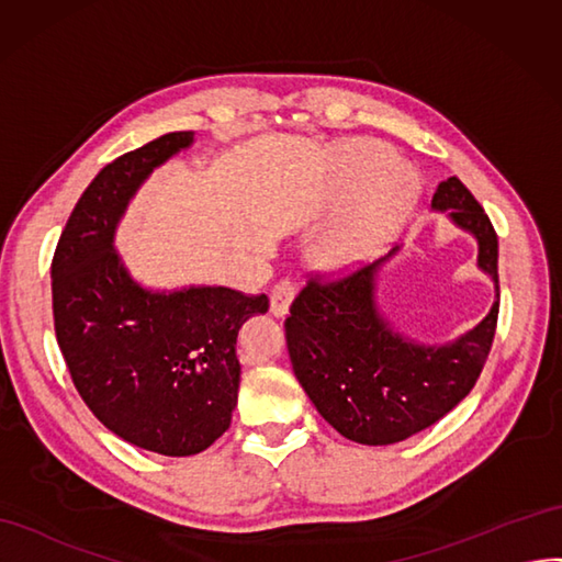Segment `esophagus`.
<instances>
[{
    "mask_svg": "<svg viewBox=\"0 0 562 562\" xmlns=\"http://www.w3.org/2000/svg\"><path fill=\"white\" fill-rule=\"evenodd\" d=\"M295 293V285L291 279H279L271 288V295H269V310L274 316H285L288 314V305H291Z\"/></svg>",
    "mask_w": 562,
    "mask_h": 562,
    "instance_id": "obj_1",
    "label": "esophagus"
}]
</instances>
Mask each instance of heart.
<instances>
[{
	"instance_id": "heart-1",
	"label": "heart",
	"mask_w": 562,
	"mask_h": 562,
	"mask_svg": "<svg viewBox=\"0 0 562 562\" xmlns=\"http://www.w3.org/2000/svg\"><path fill=\"white\" fill-rule=\"evenodd\" d=\"M392 150L371 139L347 142L333 158V195L349 201L338 222L316 246V262L328 269L367 265L414 210L418 177Z\"/></svg>"
}]
</instances>
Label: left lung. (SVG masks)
I'll list each match as a JSON object with an SVG mask.
<instances>
[{
    "instance_id": "8db88e82",
    "label": "left lung",
    "mask_w": 562,
    "mask_h": 562,
    "mask_svg": "<svg viewBox=\"0 0 562 562\" xmlns=\"http://www.w3.org/2000/svg\"><path fill=\"white\" fill-rule=\"evenodd\" d=\"M435 210H449L477 238V267L496 285L490 314L457 342L418 345L400 336L375 307V274L387 257L328 279L316 274L285 316V345L307 397L342 437L394 445L430 428L473 390L490 357L498 318V240L487 212L459 177L439 181Z\"/></svg>"
}]
</instances>
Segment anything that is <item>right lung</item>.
<instances>
[{
  "mask_svg": "<svg viewBox=\"0 0 562 562\" xmlns=\"http://www.w3.org/2000/svg\"><path fill=\"white\" fill-rule=\"evenodd\" d=\"M193 132H170L94 177L52 260L54 328L82 402L125 442L191 457L229 428L238 400L236 336L269 297L224 285L154 293L113 250L115 226L142 181Z\"/></svg>",
  "mask_w": 562,
  "mask_h": 562,
  "instance_id": "obj_1",
  "label": "right lung"
}]
</instances>
